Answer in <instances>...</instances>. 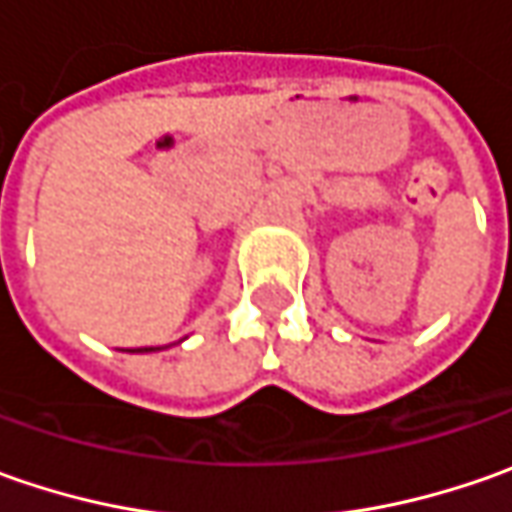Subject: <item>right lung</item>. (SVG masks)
Listing matches in <instances>:
<instances>
[{"label": "right lung", "mask_w": 512, "mask_h": 512, "mask_svg": "<svg viewBox=\"0 0 512 512\" xmlns=\"http://www.w3.org/2000/svg\"><path fill=\"white\" fill-rule=\"evenodd\" d=\"M148 350H159V347H139L136 353H148Z\"/></svg>", "instance_id": "obj_1"}]
</instances>
